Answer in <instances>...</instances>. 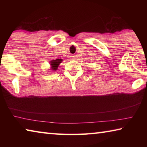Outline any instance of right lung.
<instances>
[{"mask_svg": "<svg viewBox=\"0 0 147 147\" xmlns=\"http://www.w3.org/2000/svg\"><path fill=\"white\" fill-rule=\"evenodd\" d=\"M61 59H56L55 60H52L50 62V64L51 65V69L54 71H56L59 66V65L61 63Z\"/></svg>", "mask_w": 147, "mask_h": 147, "instance_id": "1", "label": "right lung"}]
</instances>
